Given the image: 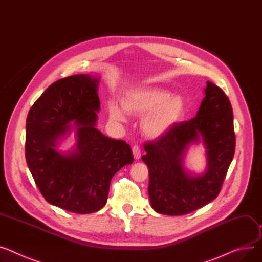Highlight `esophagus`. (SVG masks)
Masks as SVG:
<instances>
[{
  "instance_id": "34e87169",
  "label": "esophagus",
  "mask_w": 262,
  "mask_h": 262,
  "mask_svg": "<svg viewBox=\"0 0 262 262\" xmlns=\"http://www.w3.org/2000/svg\"><path fill=\"white\" fill-rule=\"evenodd\" d=\"M133 154H134V158H135L136 160L140 159V157H141V148H140V146L134 145V146H133Z\"/></svg>"
}]
</instances>
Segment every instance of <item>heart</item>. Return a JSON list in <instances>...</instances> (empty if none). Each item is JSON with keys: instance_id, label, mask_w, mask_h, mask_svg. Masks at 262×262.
Segmentation results:
<instances>
[{"instance_id": "b5f03b06", "label": "heart", "mask_w": 262, "mask_h": 262, "mask_svg": "<svg viewBox=\"0 0 262 262\" xmlns=\"http://www.w3.org/2000/svg\"><path fill=\"white\" fill-rule=\"evenodd\" d=\"M121 106L127 114L144 116L141 128L144 135L150 138L165 135L185 113V102L180 96L171 97V93L156 87H135L126 91L121 97ZM123 111L114 101L108 103L113 120L124 121L125 114Z\"/></svg>"}]
</instances>
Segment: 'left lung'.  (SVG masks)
I'll return each instance as SVG.
<instances>
[{"label":"left lung","instance_id":"1","mask_svg":"<svg viewBox=\"0 0 262 262\" xmlns=\"http://www.w3.org/2000/svg\"><path fill=\"white\" fill-rule=\"evenodd\" d=\"M195 118L177 123L155 141L146 142L142 161L148 167V195L157 213L180 216L213 201L225 179L235 152L233 110L224 92L207 81ZM202 140L208 167L202 176H190L183 167L189 144Z\"/></svg>","mask_w":262,"mask_h":262}]
</instances>
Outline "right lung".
Segmentation results:
<instances>
[{"label": "right lung", "mask_w": 262, "mask_h": 262, "mask_svg": "<svg viewBox=\"0 0 262 262\" xmlns=\"http://www.w3.org/2000/svg\"><path fill=\"white\" fill-rule=\"evenodd\" d=\"M98 84L90 75L58 80L34 102L26 119L25 156L34 182L47 202L77 214L101 210L113 176L134 161L125 141L96 128ZM74 128L76 146L60 153L57 140Z\"/></svg>", "instance_id": "obj_1"}]
</instances>
